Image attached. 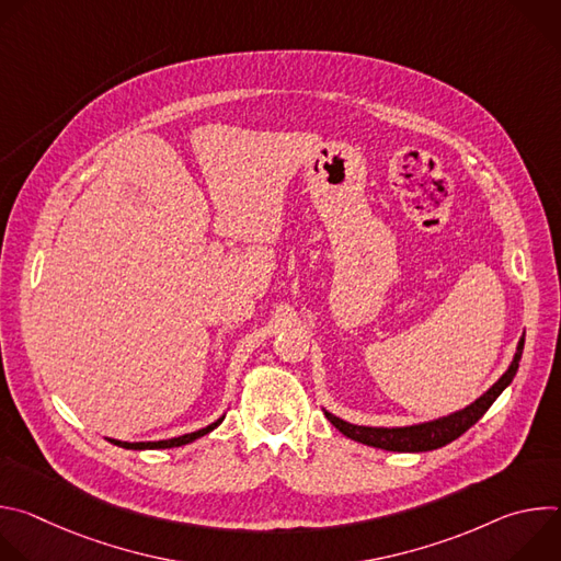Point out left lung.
Here are the masks:
<instances>
[{
	"mask_svg": "<svg viewBox=\"0 0 561 561\" xmlns=\"http://www.w3.org/2000/svg\"><path fill=\"white\" fill-rule=\"evenodd\" d=\"M522 351H524V337L517 344V353L515 359L511 362L508 370L482 394L472 402L470 407H466L459 413H453L448 417L435 420V422H426V424H417V426H404V428H373V426H355L348 424L331 413H327L329 422L344 433L346 437L366 444V446H375V448H383V450H397V453H422V450H435L442 448L446 444H450L453 439H457L459 435H463L472 424L479 422L491 407L495 399L502 394V390L513 381L517 368H519V359H522Z\"/></svg>",
	"mask_w": 561,
	"mask_h": 561,
	"instance_id": "1",
	"label": "left lung"
}]
</instances>
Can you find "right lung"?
<instances>
[{"label":"right lung","instance_id":"1","mask_svg":"<svg viewBox=\"0 0 561 561\" xmlns=\"http://www.w3.org/2000/svg\"><path fill=\"white\" fill-rule=\"evenodd\" d=\"M224 420V417H221ZM221 420L213 422L210 426L202 428V431H195V433H188V435H182V437H173V439H162V442H119V439H111L115 446H122V448H130V450H146V448H175V446H184V444H191L199 437H204L206 433H210L213 428H217L221 424Z\"/></svg>","mask_w":561,"mask_h":561}]
</instances>
